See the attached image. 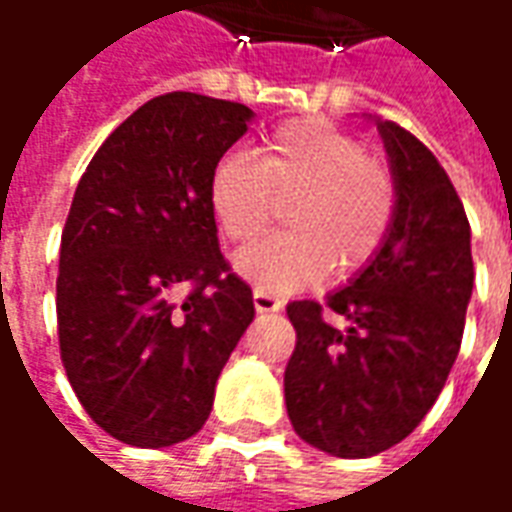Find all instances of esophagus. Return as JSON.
<instances>
[{
	"label": "esophagus",
	"instance_id": "esophagus-1",
	"mask_svg": "<svg viewBox=\"0 0 512 512\" xmlns=\"http://www.w3.org/2000/svg\"><path fill=\"white\" fill-rule=\"evenodd\" d=\"M253 306H256V312H278L281 301H278L276 295H270V292L253 290Z\"/></svg>",
	"mask_w": 512,
	"mask_h": 512
}]
</instances>
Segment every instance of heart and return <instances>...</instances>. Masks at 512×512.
Wrapping results in <instances>:
<instances>
[{"label":"heart","instance_id":"heart-1","mask_svg":"<svg viewBox=\"0 0 512 512\" xmlns=\"http://www.w3.org/2000/svg\"><path fill=\"white\" fill-rule=\"evenodd\" d=\"M287 203L290 231L236 256L239 273L264 292H292L329 273L351 276L373 262L396 217L390 169L326 119L273 128L259 155L228 153L209 181V206L225 239L245 245Z\"/></svg>","mask_w":512,"mask_h":512}]
</instances>
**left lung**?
Wrapping results in <instances>:
<instances>
[{
    "label": "left lung",
    "instance_id": "left-lung-1",
    "mask_svg": "<svg viewBox=\"0 0 512 512\" xmlns=\"http://www.w3.org/2000/svg\"><path fill=\"white\" fill-rule=\"evenodd\" d=\"M396 175V217L376 259L326 303L292 301L284 398L295 432L337 457H373L424 421L463 343L474 290L471 228L435 153L379 122ZM343 314L348 330L331 327Z\"/></svg>",
    "mask_w": 512,
    "mask_h": 512
}]
</instances>
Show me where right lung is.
I'll list each match as a JSON object with an SVG mask.
<instances>
[{
    "mask_svg": "<svg viewBox=\"0 0 512 512\" xmlns=\"http://www.w3.org/2000/svg\"><path fill=\"white\" fill-rule=\"evenodd\" d=\"M253 116L172 91L144 102L74 189L58 264V343L74 396L111 438L161 449L209 418L253 320V292L217 245L209 181Z\"/></svg>",
    "mask_w": 512,
    "mask_h": 512,
    "instance_id": "1",
    "label": "right lung"
}]
</instances>
